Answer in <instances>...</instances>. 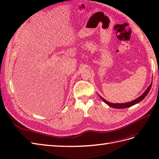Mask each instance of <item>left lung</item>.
Instances as JSON below:
<instances>
[{"label": "left lung", "instance_id": "obj_1", "mask_svg": "<svg viewBox=\"0 0 159 159\" xmlns=\"http://www.w3.org/2000/svg\"><path fill=\"white\" fill-rule=\"evenodd\" d=\"M151 86H152V83L150 84V85L148 86V88L145 90V92H144L141 96H139L138 98L135 99L133 100V101H131V102H127V103H110V102H108V101L103 99L102 97V96H100L99 95V97L101 98V99H102L105 103L107 104L109 107H113V108H115V109H123V108H127V107H131V106H133V105L138 103L139 102H140L141 101H142L147 95V94L149 92V91H150V89L151 88Z\"/></svg>", "mask_w": 159, "mask_h": 159}]
</instances>
